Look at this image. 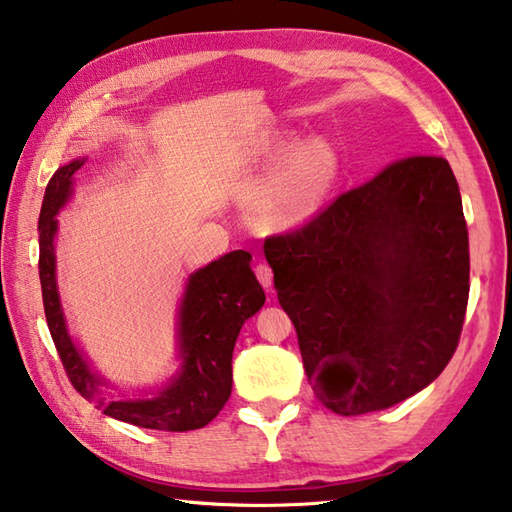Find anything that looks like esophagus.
<instances>
[{"label":"esophagus","instance_id":"1","mask_svg":"<svg viewBox=\"0 0 512 512\" xmlns=\"http://www.w3.org/2000/svg\"><path fill=\"white\" fill-rule=\"evenodd\" d=\"M255 275L259 279V284H262L264 288L273 286V268H270L268 264H257L255 266Z\"/></svg>","mask_w":512,"mask_h":512}]
</instances>
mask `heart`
<instances>
[{"label":"heart","instance_id":"heart-1","mask_svg":"<svg viewBox=\"0 0 512 512\" xmlns=\"http://www.w3.org/2000/svg\"><path fill=\"white\" fill-rule=\"evenodd\" d=\"M259 162L277 166L248 190L246 213L268 230L310 222L333 197L342 175V155L326 137L299 142L297 130H273L259 148Z\"/></svg>","mask_w":512,"mask_h":512}]
</instances>
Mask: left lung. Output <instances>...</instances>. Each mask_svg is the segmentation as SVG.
Wrapping results in <instances>:
<instances>
[{
	"mask_svg": "<svg viewBox=\"0 0 512 512\" xmlns=\"http://www.w3.org/2000/svg\"><path fill=\"white\" fill-rule=\"evenodd\" d=\"M264 255L315 395L337 415L384 410L435 382L468 304V228L444 157L415 155L339 195Z\"/></svg>",
	"mask_w": 512,
	"mask_h": 512,
	"instance_id": "1",
	"label": "left lung"
}]
</instances>
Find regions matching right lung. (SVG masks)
Wrapping results in <instances>:
<instances>
[{
	"label": "right lung",
	"instance_id": "right-lung-1",
	"mask_svg": "<svg viewBox=\"0 0 512 512\" xmlns=\"http://www.w3.org/2000/svg\"><path fill=\"white\" fill-rule=\"evenodd\" d=\"M86 159H73L57 168L46 186L39 213V282L50 337L66 368L70 384L95 402L104 415L139 428L184 430L204 428L219 415L233 390V350L248 317L264 306L266 295L250 268V253L233 250L188 277L177 313L179 366L177 375L153 395L135 399H106V379L90 368L68 335L59 302L55 270L57 213L73 195V177Z\"/></svg>",
	"mask_w": 512,
	"mask_h": 512
}]
</instances>
